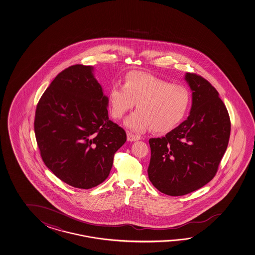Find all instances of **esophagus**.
<instances>
[{
    "mask_svg": "<svg viewBox=\"0 0 255 255\" xmlns=\"http://www.w3.org/2000/svg\"><path fill=\"white\" fill-rule=\"evenodd\" d=\"M140 139V136L139 135H135L131 132H127V140L129 141H136Z\"/></svg>",
    "mask_w": 255,
    "mask_h": 255,
    "instance_id": "esophagus-1",
    "label": "esophagus"
}]
</instances>
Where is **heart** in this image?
Masks as SVG:
<instances>
[{
    "label": "heart",
    "instance_id": "obj_1",
    "mask_svg": "<svg viewBox=\"0 0 255 255\" xmlns=\"http://www.w3.org/2000/svg\"><path fill=\"white\" fill-rule=\"evenodd\" d=\"M190 99L187 88L143 72L130 73L125 84L115 83L108 94L111 115L115 119H121L137 102L139 109L125 122L133 131L149 128L155 132L171 130L186 116Z\"/></svg>",
    "mask_w": 255,
    "mask_h": 255
}]
</instances>
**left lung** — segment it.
<instances>
[{
    "mask_svg": "<svg viewBox=\"0 0 255 255\" xmlns=\"http://www.w3.org/2000/svg\"><path fill=\"white\" fill-rule=\"evenodd\" d=\"M185 79L192 91L188 119L164 137L149 139V179L159 191L172 197L211 181L230 138V117L216 88L194 73H187Z\"/></svg>",
    "mask_w": 255,
    "mask_h": 255,
    "instance_id": "8db88e82",
    "label": "left lung"
}]
</instances>
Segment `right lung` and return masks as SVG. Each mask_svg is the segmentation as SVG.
Listing matches in <instances>:
<instances>
[{
  "label": "right lung",
  "mask_w": 255,
  "mask_h": 255,
  "mask_svg": "<svg viewBox=\"0 0 255 255\" xmlns=\"http://www.w3.org/2000/svg\"><path fill=\"white\" fill-rule=\"evenodd\" d=\"M108 97L93 67L74 65L55 77L37 105L34 131L44 163L74 188L106 180L125 130L109 120Z\"/></svg>",
  "instance_id": "obj_1"
}]
</instances>
